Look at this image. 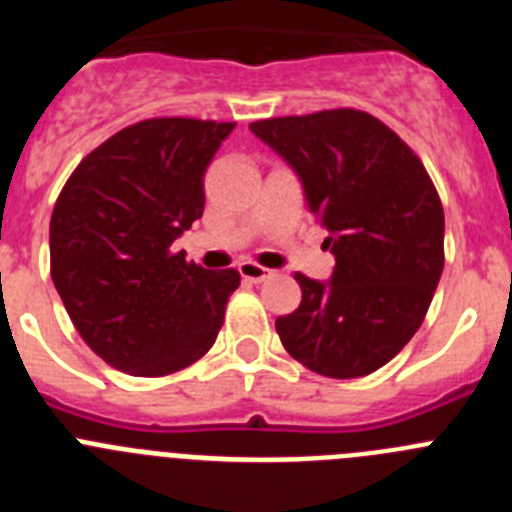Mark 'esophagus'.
Returning a JSON list of instances; mask_svg holds the SVG:
<instances>
[{
    "mask_svg": "<svg viewBox=\"0 0 512 512\" xmlns=\"http://www.w3.org/2000/svg\"><path fill=\"white\" fill-rule=\"evenodd\" d=\"M238 271H241V277L246 279V282H253V284H259V282H264V279L271 277L269 269H264V266H259V264H253V261H243V264L238 266Z\"/></svg>",
    "mask_w": 512,
    "mask_h": 512,
    "instance_id": "1",
    "label": "esophagus"
}]
</instances>
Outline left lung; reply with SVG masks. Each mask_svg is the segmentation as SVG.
I'll return each instance as SVG.
<instances>
[{"instance_id":"1","label":"left lung","mask_w":512,"mask_h":512,"mask_svg":"<svg viewBox=\"0 0 512 512\" xmlns=\"http://www.w3.org/2000/svg\"><path fill=\"white\" fill-rule=\"evenodd\" d=\"M287 161L328 228V282L295 274L302 302L277 318L292 359L333 379L377 372L423 323L443 271V207L420 158L377 117L325 110L251 122Z\"/></svg>"}]
</instances>
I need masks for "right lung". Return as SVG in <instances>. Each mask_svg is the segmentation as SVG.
Instances as JSON below:
<instances>
[{"mask_svg": "<svg viewBox=\"0 0 512 512\" xmlns=\"http://www.w3.org/2000/svg\"><path fill=\"white\" fill-rule=\"evenodd\" d=\"M235 122L156 117L89 153L51 217V277L79 336L133 377H164L215 343L241 274L171 253L205 210V171Z\"/></svg>", "mask_w": 512, "mask_h": 512, "instance_id": "obj_1", "label": "right lung"}]
</instances>
